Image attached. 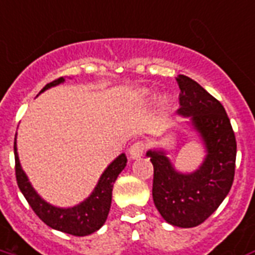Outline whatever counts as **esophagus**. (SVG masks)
I'll use <instances>...</instances> for the list:
<instances>
[{
    "mask_svg": "<svg viewBox=\"0 0 255 255\" xmlns=\"http://www.w3.org/2000/svg\"><path fill=\"white\" fill-rule=\"evenodd\" d=\"M144 150H146V144L143 142L133 143L132 146L129 147V150H128L129 158H131V159H137V158H140V156L143 155Z\"/></svg>",
    "mask_w": 255,
    "mask_h": 255,
    "instance_id": "34e87169",
    "label": "esophagus"
}]
</instances>
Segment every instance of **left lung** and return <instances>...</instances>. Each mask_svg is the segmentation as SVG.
<instances>
[{
  "label": "left lung",
  "mask_w": 255,
  "mask_h": 255,
  "mask_svg": "<svg viewBox=\"0 0 255 255\" xmlns=\"http://www.w3.org/2000/svg\"><path fill=\"white\" fill-rule=\"evenodd\" d=\"M180 108L205 148L204 161L192 173L178 171L163 148L146 152L154 166L152 199L174 227L190 228L214 214L233 186L237 142L223 105L186 75H178Z\"/></svg>",
  "instance_id": "8db88e82"
}]
</instances>
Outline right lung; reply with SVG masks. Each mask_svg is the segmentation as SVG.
<instances>
[{
    "label": "right lung",
    "mask_w": 255,
    "mask_h": 255,
    "mask_svg": "<svg viewBox=\"0 0 255 255\" xmlns=\"http://www.w3.org/2000/svg\"><path fill=\"white\" fill-rule=\"evenodd\" d=\"M63 82H65L63 77L52 81L40 90V93L46 92L52 86L63 84ZM14 159H16L17 185L21 190L24 197L27 199L28 204L33 209V212L48 227L62 231V233L70 234V235H75V237H86L103 227L105 220L108 218L109 209H111L113 184L118 178V175L127 165V156L123 152L118 158H115L109 163L108 167L104 170L97 185L94 186L93 192L90 193L89 197H86L84 201H81L80 204L74 205V207L60 208V207H55V205L47 203L46 200L40 197V195L33 189V186L28 180L25 171L22 170L21 163L18 159L16 139H14Z\"/></svg>",
    "instance_id": "obj_1"
}]
</instances>
